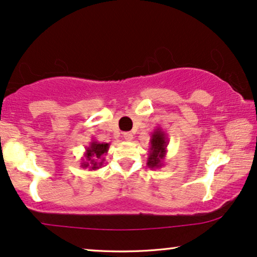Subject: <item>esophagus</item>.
<instances>
[{"label": "esophagus", "mask_w": 257, "mask_h": 257, "mask_svg": "<svg viewBox=\"0 0 257 257\" xmlns=\"http://www.w3.org/2000/svg\"><path fill=\"white\" fill-rule=\"evenodd\" d=\"M123 138H124L125 141H132L133 138H134V135H133V133H131V132L123 133Z\"/></svg>", "instance_id": "34e87169"}]
</instances>
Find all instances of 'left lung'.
<instances>
[{"label":"left lung","instance_id":"8db88e82","mask_svg":"<svg viewBox=\"0 0 257 257\" xmlns=\"http://www.w3.org/2000/svg\"><path fill=\"white\" fill-rule=\"evenodd\" d=\"M168 138L160 126L154 129L150 139V148L147 159V167L150 169H157L164 166V159L167 154Z\"/></svg>","mask_w":257,"mask_h":257}]
</instances>
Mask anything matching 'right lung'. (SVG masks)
Masks as SVG:
<instances>
[{
  "instance_id": "obj_1",
  "label": "right lung",
  "mask_w": 257,
  "mask_h": 257,
  "mask_svg": "<svg viewBox=\"0 0 257 257\" xmlns=\"http://www.w3.org/2000/svg\"><path fill=\"white\" fill-rule=\"evenodd\" d=\"M109 150V143L97 142L93 139L89 143L88 147H85V152L83 154L84 157H82L81 167L83 169L96 170L103 166L104 155H107Z\"/></svg>"
}]
</instances>
